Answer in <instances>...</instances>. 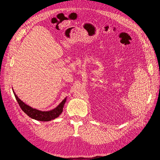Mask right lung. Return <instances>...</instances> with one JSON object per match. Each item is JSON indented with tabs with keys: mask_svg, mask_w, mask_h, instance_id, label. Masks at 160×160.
Returning <instances> with one entry per match:
<instances>
[{
	"mask_svg": "<svg viewBox=\"0 0 160 160\" xmlns=\"http://www.w3.org/2000/svg\"><path fill=\"white\" fill-rule=\"evenodd\" d=\"M13 92L14 93L17 102H18L20 107L21 108V109L25 112L28 116L38 121H50L52 120H54L55 118L58 117L62 112L64 104L66 102V98H64L62 102H61L56 108H54V109L49 111H41L35 109V108H33L31 107H29L28 105L24 103L23 102L20 100L18 98V96H16L14 91H13Z\"/></svg>",
	"mask_w": 160,
	"mask_h": 160,
	"instance_id": "right-lung-1",
	"label": "right lung"
}]
</instances>
